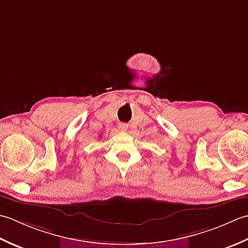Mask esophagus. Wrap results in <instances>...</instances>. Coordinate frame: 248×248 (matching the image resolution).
Returning <instances> with one entry per match:
<instances>
[{
    "label": "esophagus",
    "instance_id": "obj_1",
    "mask_svg": "<svg viewBox=\"0 0 248 248\" xmlns=\"http://www.w3.org/2000/svg\"><path fill=\"white\" fill-rule=\"evenodd\" d=\"M118 127H119L120 130L124 131V130H126V129L128 128V126H127V124H125V123H120V124L118 125Z\"/></svg>",
    "mask_w": 248,
    "mask_h": 248
}]
</instances>
